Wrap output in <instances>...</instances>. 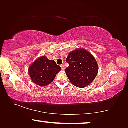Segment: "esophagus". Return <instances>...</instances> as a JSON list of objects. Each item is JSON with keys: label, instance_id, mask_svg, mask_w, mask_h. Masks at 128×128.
Instances as JSON below:
<instances>
[{"label": "esophagus", "instance_id": "34e87169", "mask_svg": "<svg viewBox=\"0 0 128 128\" xmlns=\"http://www.w3.org/2000/svg\"><path fill=\"white\" fill-rule=\"evenodd\" d=\"M60 67H61V68H62V70L64 69V64H62V65H60Z\"/></svg>", "mask_w": 128, "mask_h": 128}]
</instances>
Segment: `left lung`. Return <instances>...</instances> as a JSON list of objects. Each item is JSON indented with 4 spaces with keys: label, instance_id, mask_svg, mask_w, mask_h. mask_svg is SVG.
<instances>
[{
    "label": "left lung",
    "instance_id": "1",
    "mask_svg": "<svg viewBox=\"0 0 128 128\" xmlns=\"http://www.w3.org/2000/svg\"><path fill=\"white\" fill-rule=\"evenodd\" d=\"M69 66L64 69L71 83L83 88L92 83L98 70L97 60L86 49L79 48L70 52L66 59Z\"/></svg>",
    "mask_w": 128,
    "mask_h": 128
}]
</instances>
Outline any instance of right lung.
Segmentation results:
<instances>
[{"instance_id": "obj_1", "label": "right lung", "mask_w": 128, "mask_h": 128, "mask_svg": "<svg viewBox=\"0 0 128 128\" xmlns=\"http://www.w3.org/2000/svg\"><path fill=\"white\" fill-rule=\"evenodd\" d=\"M61 68L54 60L45 55L38 57L28 68V74L33 83L40 86H46L53 82Z\"/></svg>"}]
</instances>
